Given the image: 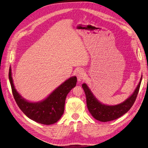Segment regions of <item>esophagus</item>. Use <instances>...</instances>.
Returning a JSON list of instances; mask_svg holds the SVG:
<instances>
[{
	"mask_svg": "<svg viewBox=\"0 0 148 148\" xmlns=\"http://www.w3.org/2000/svg\"><path fill=\"white\" fill-rule=\"evenodd\" d=\"M84 75L85 73L82 69H79L77 71V72H76V76H77L79 82L82 81V80L84 79Z\"/></svg>",
	"mask_w": 148,
	"mask_h": 148,
	"instance_id": "34e87169",
	"label": "esophagus"
}]
</instances>
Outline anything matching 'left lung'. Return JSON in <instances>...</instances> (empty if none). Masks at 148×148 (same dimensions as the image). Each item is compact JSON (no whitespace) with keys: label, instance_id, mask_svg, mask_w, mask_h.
Instances as JSON below:
<instances>
[{"label":"left lung","instance_id":"8db88e82","mask_svg":"<svg viewBox=\"0 0 148 148\" xmlns=\"http://www.w3.org/2000/svg\"><path fill=\"white\" fill-rule=\"evenodd\" d=\"M141 80L142 76L132 95L122 103L114 106H108L101 103L97 99L88 86L83 84L82 86L85 93L87 107L92 117L99 121L107 122L116 119L127 113L132 107L137 97Z\"/></svg>","mask_w":148,"mask_h":148}]
</instances>
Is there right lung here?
<instances>
[{"instance_id":"1","label":"right lung","mask_w":148,"mask_h":148,"mask_svg":"<svg viewBox=\"0 0 148 148\" xmlns=\"http://www.w3.org/2000/svg\"><path fill=\"white\" fill-rule=\"evenodd\" d=\"M12 75V69L10 67V82L13 97L19 108L30 119L46 125L56 123L62 117L64 113L66 97L77 83V77L73 76L57 87L46 99L32 102L24 99L16 91Z\"/></svg>"}]
</instances>
